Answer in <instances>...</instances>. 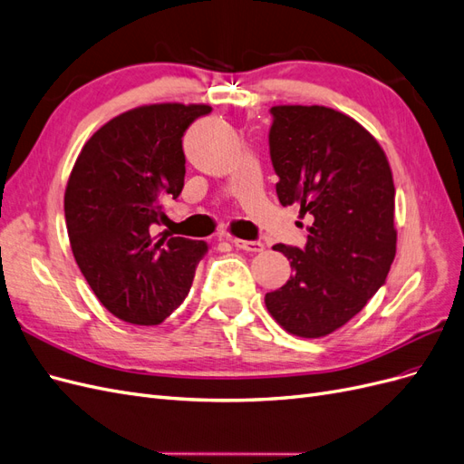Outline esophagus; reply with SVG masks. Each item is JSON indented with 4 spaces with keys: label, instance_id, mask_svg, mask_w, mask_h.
I'll use <instances>...</instances> for the list:
<instances>
[{
    "label": "esophagus",
    "instance_id": "esophagus-1",
    "mask_svg": "<svg viewBox=\"0 0 464 464\" xmlns=\"http://www.w3.org/2000/svg\"><path fill=\"white\" fill-rule=\"evenodd\" d=\"M237 249H244V251H249V254H257V251H263V244L261 242H256V240H237V237H232L230 240Z\"/></svg>",
    "mask_w": 464,
    "mask_h": 464
}]
</instances>
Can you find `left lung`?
Segmentation results:
<instances>
[{
  "instance_id": "obj_1",
  "label": "left lung",
  "mask_w": 464,
  "mask_h": 464,
  "mask_svg": "<svg viewBox=\"0 0 464 464\" xmlns=\"http://www.w3.org/2000/svg\"><path fill=\"white\" fill-rule=\"evenodd\" d=\"M269 152L283 207L312 218L305 247L276 244L285 286L265 294L276 323L319 339L353 319L385 285L397 254L395 186L383 149L343 111L273 106Z\"/></svg>"
}]
</instances>
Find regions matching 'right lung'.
Listing matches in <instances>:
<instances>
[{
	"label": "right lung",
	"mask_w": 464,
	"mask_h": 464,
	"mask_svg": "<svg viewBox=\"0 0 464 464\" xmlns=\"http://www.w3.org/2000/svg\"><path fill=\"white\" fill-rule=\"evenodd\" d=\"M207 104H150L110 120L82 147L65 188L69 244L82 276L110 314L159 325L186 300L207 244L154 242L164 201L184 189L189 125Z\"/></svg>",
	"instance_id": "add662e5"
}]
</instances>
